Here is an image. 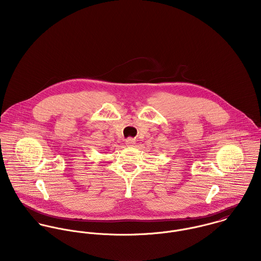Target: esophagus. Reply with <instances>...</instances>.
Wrapping results in <instances>:
<instances>
[{
	"label": "esophagus",
	"mask_w": 261,
	"mask_h": 261,
	"mask_svg": "<svg viewBox=\"0 0 261 261\" xmlns=\"http://www.w3.org/2000/svg\"><path fill=\"white\" fill-rule=\"evenodd\" d=\"M125 144H126L127 146H134V145L136 144V140L133 139V138H128V139L125 140Z\"/></svg>",
	"instance_id": "34e87169"
}]
</instances>
